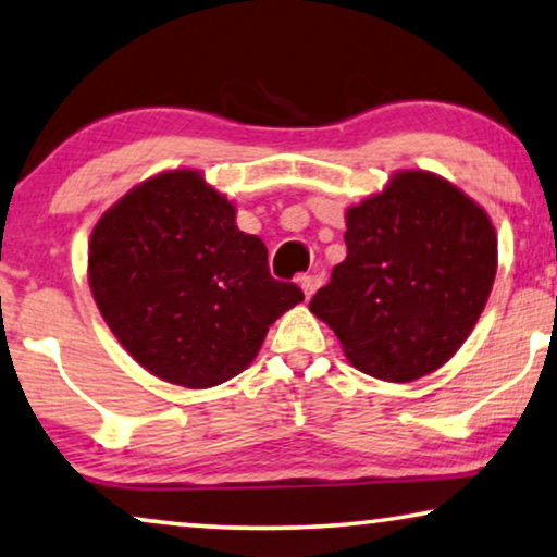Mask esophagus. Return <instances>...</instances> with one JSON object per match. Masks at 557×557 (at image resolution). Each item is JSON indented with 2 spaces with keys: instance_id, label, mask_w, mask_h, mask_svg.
Listing matches in <instances>:
<instances>
[{
  "instance_id": "34e87169",
  "label": "esophagus",
  "mask_w": 557,
  "mask_h": 557,
  "mask_svg": "<svg viewBox=\"0 0 557 557\" xmlns=\"http://www.w3.org/2000/svg\"><path fill=\"white\" fill-rule=\"evenodd\" d=\"M320 285H322V275H320L318 270L307 272V275L300 277V287H302V293H305L307 300H310V297L314 295V289H318Z\"/></svg>"
}]
</instances>
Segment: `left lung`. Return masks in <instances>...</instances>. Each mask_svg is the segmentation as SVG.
<instances>
[{
  "instance_id": "obj_1",
  "label": "left lung",
  "mask_w": 557,
  "mask_h": 557,
  "mask_svg": "<svg viewBox=\"0 0 557 557\" xmlns=\"http://www.w3.org/2000/svg\"><path fill=\"white\" fill-rule=\"evenodd\" d=\"M345 220L347 257L310 312L364 375L412 383L443 368L491 297L497 237L487 212L437 174L403 170Z\"/></svg>"
}]
</instances>
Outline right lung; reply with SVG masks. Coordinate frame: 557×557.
Returning <instances> with one entry per match:
<instances>
[{
	"mask_svg": "<svg viewBox=\"0 0 557 557\" xmlns=\"http://www.w3.org/2000/svg\"><path fill=\"white\" fill-rule=\"evenodd\" d=\"M235 205L197 170L129 189L89 239V287L120 345L164 383H227L280 314L305 300L270 275L268 247L237 230Z\"/></svg>",
	"mask_w": 557,
	"mask_h": 557,
	"instance_id": "obj_1",
	"label": "right lung"
}]
</instances>
